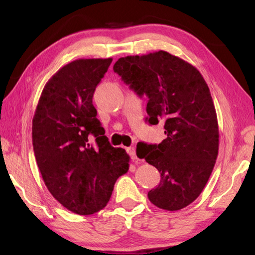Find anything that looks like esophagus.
<instances>
[{"label": "esophagus", "mask_w": 255, "mask_h": 255, "mask_svg": "<svg viewBox=\"0 0 255 255\" xmlns=\"http://www.w3.org/2000/svg\"><path fill=\"white\" fill-rule=\"evenodd\" d=\"M127 152L129 153V155H130V158H131V160H137V155H136V149H134L133 147H131V148H128L127 149Z\"/></svg>", "instance_id": "esophagus-1"}]
</instances>
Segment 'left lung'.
<instances>
[{
  "instance_id": "8db88e82",
  "label": "left lung",
  "mask_w": 255,
  "mask_h": 255,
  "mask_svg": "<svg viewBox=\"0 0 255 255\" xmlns=\"http://www.w3.org/2000/svg\"><path fill=\"white\" fill-rule=\"evenodd\" d=\"M113 69L148 97V123H164L163 141L137 145L139 158L161 174L149 200L170 211L186 207L203 192L218 155L217 114L207 83L192 64L163 50L119 58Z\"/></svg>"
}]
</instances>
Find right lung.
<instances>
[{"label": "right lung", "mask_w": 255, "mask_h": 255, "mask_svg": "<svg viewBox=\"0 0 255 255\" xmlns=\"http://www.w3.org/2000/svg\"><path fill=\"white\" fill-rule=\"evenodd\" d=\"M113 61L78 59L46 83L32 118L35 158L48 191L78 215L103 209L129 170L125 149L111 145L96 118L93 94Z\"/></svg>", "instance_id": "obj_1"}]
</instances>
